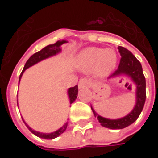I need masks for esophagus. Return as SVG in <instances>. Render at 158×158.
Returning a JSON list of instances; mask_svg holds the SVG:
<instances>
[{
  "mask_svg": "<svg viewBox=\"0 0 158 158\" xmlns=\"http://www.w3.org/2000/svg\"><path fill=\"white\" fill-rule=\"evenodd\" d=\"M84 87H89V81L86 79H80L79 81V88H84Z\"/></svg>",
  "mask_w": 158,
  "mask_h": 158,
  "instance_id": "34e87169",
  "label": "esophagus"
}]
</instances>
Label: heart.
I'll list each match as a JSON object with an SVG mask.
<instances>
[{
    "label": "heart",
    "instance_id": "1",
    "mask_svg": "<svg viewBox=\"0 0 158 158\" xmlns=\"http://www.w3.org/2000/svg\"><path fill=\"white\" fill-rule=\"evenodd\" d=\"M117 60L116 52L113 49L104 50L98 47H87L79 54L77 64L85 71L95 69L96 76L103 78L113 71Z\"/></svg>",
    "mask_w": 158,
    "mask_h": 158
}]
</instances>
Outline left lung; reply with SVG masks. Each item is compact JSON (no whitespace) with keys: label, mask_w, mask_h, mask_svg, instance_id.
<instances>
[{"label":"left lung","mask_w":158,"mask_h":158,"mask_svg":"<svg viewBox=\"0 0 158 158\" xmlns=\"http://www.w3.org/2000/svg\"><path fill=\"white\" fill-rule=\"evenodd\" d=\"M118 49L121 56L120 63L118 69L110 76V79L121 76L129 77L136 86L135 104L129 114L118 119H109L100 116L91 106L94 116L97 118L101 125L111 129H123L135 122L136 119L139 118L146 102V79L143 74L140 62L129 50L123 46H118Z\"/></svg>","instance_id":"1"}]
</instances>
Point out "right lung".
Masks as SVG:
<instances>
[{
	"label": "right lung",
	"mask_w": 158,
	"mask_h": 158,
	"mask_svg": "<svg viewBox=\"0 0 158 158\" xmlns=\"http://www.w3.org/2000/svg\"><path fill=\"white\" fill-rule=\"evenodd\" d=\"M67 42L68 41H67V40H58V41H56V43H54V44H51V45H46L45 47H44L42 50H40V52H36L35 54H33V55L29 57V60L26 62L22 73H21L20 76H19V82H20V80H21V78H22L23 74V73H24V71H25L26 69H29L30 67H32L33 65H35V64L38 63V62H41L42 60H45V59L49 58V57H51V56H55L56 55V54L60 53V52H62L61 45H62V44H64V43H67ZM77 96H78V86L75 85L74 87H71V88H69V89H68V96H69L70 104H72V103L75 101L76 98H77ZM23 121L25 123V125L28 127V129H29L35 135L38 136V137L41 138V139H55L56 137H58L60 135H62V133L65 131L66 129H67V127H68V122H66L60 129H58L57 130H56L54 132L41 133L32 129V128H30V127L26 123L25 121H24L23 119Z\"/></svg>",
	"instance_id": "1"
}]
</instances>
